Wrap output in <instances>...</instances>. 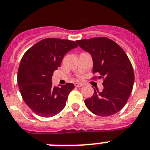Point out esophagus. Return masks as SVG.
<instances>
[{
  "instance_id": "1",
  "label": "esophagus",
  "mask_w": 150,
  "mask_h": 150,
  "mask_svg": "<svg viewBox=\"0 0 150 150\" xmlns=\"http://www.w3.org/2000/svg\"><path fill=\"white\" fill-rule=\"evenodd\" d=\"M83 86V83H75V86H76V87H81Z\"/></svg>"
}]
</instances>
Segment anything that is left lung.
Masks as SVG:
<instances>
[{"mask_svg": "<svg viewBox=\"0 0 150 150\" xmlns=\"http://www.w3.org/2000/svg\"><path fill=\"white\" fill-rule=\"evenodd\" d=\"M76 43L92 56L93 73H99V79H103V91L94 89L93 95L84 101L85 105L100 117L117 113L126 105L133 90L134 73L130 60L117 43L107 38L80 40Z\"/></svg>", "mask_w": 150, "mask_h": 150, "instance_id": "1", "label": "left lung"}]
</instances>
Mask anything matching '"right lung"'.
<instances>
[{"label": "right lung", "instance_id": "obj_1", "mask_svg": "<svg viewBox=\"0 0 150 150\" xmlns=\"http://www.w3.org/2000/svg\"><path fill=\"white\" fill-rule=\"evenodd\" d=\"M78 45L73 40L46 38L23 54L17 72V84L23 101L38 116L54 117L66 106L74 85H52L54 71L60 66L64 55Z\"/></svg>", "mask_w": 150, "mask_h": 150}]
</instances>
